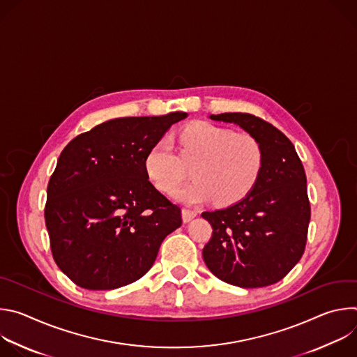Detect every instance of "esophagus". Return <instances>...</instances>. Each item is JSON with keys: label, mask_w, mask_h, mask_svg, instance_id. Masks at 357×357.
<instances>
[{"label": "esophagus", "mask_w": 357, "mask_h": 357, "mask_svg": "<svg viewBox=\"0 0 357 357\" xmlns=\"http://www.w3.org/2000/svg\"><path fill=\"white\" fill-rule=\"evenodd\" d=\"M196 215H197V212L193 211V209H188V208L182 209V219H183L185 223L190 222L193 218H196Z\"/></svg>", "instance_id": "1"}]
</instances>
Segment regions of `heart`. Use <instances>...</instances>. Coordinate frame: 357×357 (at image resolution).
<instances>
[{
	"label": "heart",
	"instance_id": "b5f03b06",
	"mask_svg": "<svg viewBox=\"0 0 357 357\" xmlns=\"http://www.w3.org/2000/svg\"><path fill=\"white\" fill-rule=\"evenodd\" d=\"M179 154L171 142L161 139L152 145L145 158L149 179L164 193H172L193 165L195 181L175 196L186 203L216 197L229 205L244 197L256 185L264 151L260 141L248 132H233L211 123H196L178 134Z\"/></svg>",
	"mask_w": 357,
	"mask_h": 357
}]
</instances>
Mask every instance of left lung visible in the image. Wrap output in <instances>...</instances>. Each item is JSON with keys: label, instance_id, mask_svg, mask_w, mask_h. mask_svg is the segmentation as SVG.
<instances>
[{"label": "left lung", "instance_id": "1", "mask_svg": "<svg viewBox=\"0 0 357 357\" xmlns=\"http://www.w3.org/2000/svg\"><path fill=\"white\" fill-rule=\"evenodd\" d=\"M256 137L264 151L260 176L234 205L203 212L213 231L203 260L222 281L260 288L282 280L301 260L311 205L307 175L292 142L273 124L248 113L212 114Z\"/></svg>", "mask_w": 357, "mask_h": 357}]
</instances>
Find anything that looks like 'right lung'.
Segmentation results:
<instances>
[{
	"instance_id": "1",
	"label": "right lung",
	"mask_w": 357,
	"mask_h": 357,
	"mask_svg": "<svg viewBox=\"0 0 357 357\" xmlns=\"http://www.w3.org/2000/svg\"><path fill=\"white\" fill-rule=\"evenodd\" d=\"M183 112L123 117L75 137L47 183L45 223L58 267L79 287L116 289L154 264L181 208L149 182L145 158Z\"/></svg>"
}]
</instances>
